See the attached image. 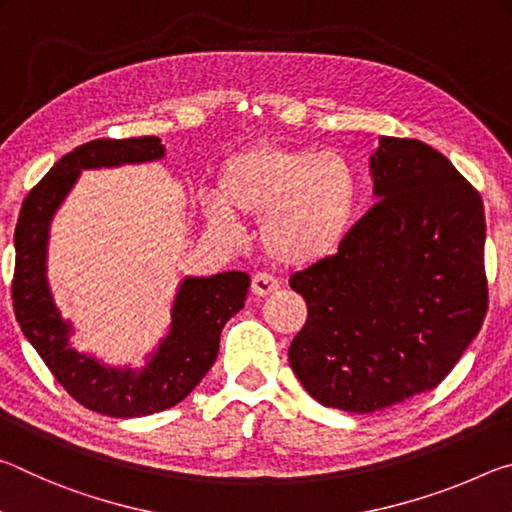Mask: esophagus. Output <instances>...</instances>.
<instances>
[{
	"label": "esophagus",
	"instance_id": "1",
	"mask_svg": "<svg viewBox=\"0 0 512 512\" xmlns=\"http://www.w3.org/2000/svg\"><path fill=\"white\" fill-rule=\"evenodd\" d=\"M250 289H253L257 298H264V296H268V293L280 289V282H277V277H273L271 273H255Z\"/></svg>",
	"mask_w": 512,
	"mask_h": 512
}]
</instances>
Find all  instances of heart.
<instances>
[{
    "instance_id": "heart-1",
    "label": "heart",
    "mask_w": 512,
    "mask_h": 512,
    "mask_svg": "<svg viewBox=\"0 0 512 512\" xmlns=\"http://www.w3.org/2000/svg\"><path fill=\"white\" fill-rule=\"evenodd\" d=\"M357 198V176L339 153L257 144L223 162L219 196L207 198L205 214L225 232H237V214H264L268 255L311 266L334 255L348 237Z\"/></svg>"
}]
</instances>
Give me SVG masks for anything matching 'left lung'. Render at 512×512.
<instances>
[{"instance_id":"1","label":"left lung","mask_w":512,"mask_h":512,"mask_svg":"<svg viewBox=\"0 0 512 512\" xmlns=\"http://www.w3.org/2000/svg\"><path fill=\"white\" fill-rule=\"evenodd\" d=\"M370 171L379 201L339 253L289 280L307 302L291 368L314 400L350 413L436 388L488 311L479 192L420 140L379 137Z\"/></svg>"}]
</instances>
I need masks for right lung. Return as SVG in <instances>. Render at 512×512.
Here are the masks:
<instances>
[{"instance_id": "obj_1", "label": "right lung", "mask_w": 512, "mask_h": 512, "mask_svg": "<svg viewBox=\"0 0 512 512\" xmlns=\"http://www.w3.org/2000/svg\"><path fill=\"white\" fill-rule=\"evenodd\" d=\"M164 158L160 137L92 140L60 158L24 198L15 225L13 309L24 336L65 391L110 418L171 409L194 391L219 354L221 329L244 307L250 277L241 271L185 277L171 307L169 334L142 370L112 368L69 345L72 323L60 316L47 282L49 225L83 169Z\"/></svg>"}]
</instances>
